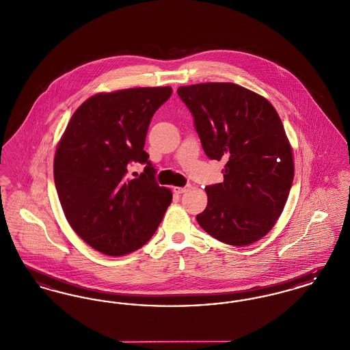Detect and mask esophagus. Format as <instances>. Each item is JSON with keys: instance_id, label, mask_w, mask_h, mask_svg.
Returning a JSON list of instances; mask_svg holds the SVG:
<instances>
[{"instance_id": "esophagus-1", "label": "esophagus", "mask_w": 350, "mask_h": 350, "mask_svg": "<svg viewBox=\"0 0 350 350\" xmlns=\"http://www.w3.org/2000/svg\"><path fill=\"white\" fill-rule=\"evenodd\" d=\"M189 189H190L189 185H186V186H183V187H173V193H174V194H183L185 191H187Z\"/></svg>"}]
</instances>
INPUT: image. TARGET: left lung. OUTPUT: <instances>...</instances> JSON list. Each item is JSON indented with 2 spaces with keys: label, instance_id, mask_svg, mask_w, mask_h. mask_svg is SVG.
I'll return each instance as SVG.
<instances>
[{
  "label": "left lung",
  "instance_id": "obj_1",
  "mask_svg": "<svg viewBox=\"0 0 350 350\" xmlns=\"http://www.w3.org/2000/svg\"><path fill=\"white\" fill-rule=\"evenodd\" d=\"M177 93L207 157L227 161L223 183L206 186L197 221L221 243L250 245L274 227L294 180L281 118L267 98L236 83H196Z\"/></svg>",
  "mask_w": 350,
  "mask_h": 350
}]
</instances>
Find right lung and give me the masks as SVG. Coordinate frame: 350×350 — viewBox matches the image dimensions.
Returning a JSON list of instances; mask_svg holds the SVG:
<instances>
[{"label": "right lung", "mask_w": 350, "mask_h": 350, "mask_svg": "<svg viewBox=\"0 0 350 350\" xmlns=\"http://www.w3.org/2000/svg\"><path fill=\"white\" fill-rule=\"evenodd\" d=\"M172 92L161 86L96 94L75 111L57 146L53 178L68 223L103 254L142 248L172 202L144 150L150 119ZM133 162L146 165L136 179L128 176Z\"/></svg>", "instance_id": "add662e5"}]
</instances>
